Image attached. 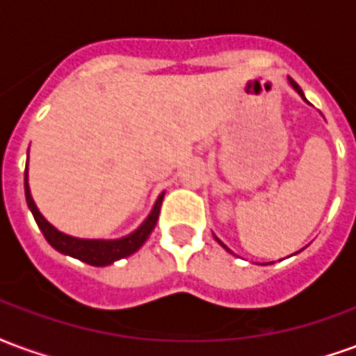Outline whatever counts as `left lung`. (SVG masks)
I'll return each instance as SVG.
<instances>
[{
    "mask_svg": "<svg viewBox=\"0 0 356 356\" xmlns=\"http://www.w3.org/2000/svg\"><path fill=\"white\" fill-rule=\"evenodd\" d=\"M288 83H290L291 88L296 89V91H298V95H299V97H301V99H303V101H305V102H309V101H307V99H305V95H303V91H301V88H299V86H298V83H296V81L291 80V78H288ZM216 240H217V242H219V244H221V246H223V248H225V250H227V252H231V250H229V248L225 246L223 242H221V240L217 238V236H216ZM231 254H232V252H231Z\"/></svg>",
    "mask_w": 356,
    "mask_h": 356,
    "instance_id": "1",
    "label": "left lung"
}]
</instances>
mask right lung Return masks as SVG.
Here are the masks:
<instances>
[{
  "mask_svg": "<svg viewBox=\"0 0 356 356\" xmlns=\"http://www.w3.org/2000/svg\"><path fill=\"white\" fill-rule=\"evenodd\" d=\"M24 194H26V204L32 216H34L35 223L40 227V231L43 232L45 240L49 242L51 246L55 248L57 252L65 255H70L74 259H80V261L93 265V267H106L112 265L118 259H124L127 255L135 254L139 250L147 238L150 236V232L154 231L156 221L160 216V206H162L163 193L156 198L154 206L150 209L148 217L143 223L127 236L114 240H101V238H76L70 234H65L58 229H55L53 225L40 213V209L35 206L34 198L30 194V185H28V162H26V171H24Z\"/></svg>",
  "mask_w": 356,
  "mask_h": 356,
  "instance_id": "right-lung-1",
  "label": "right lung"
}]
</instances>
